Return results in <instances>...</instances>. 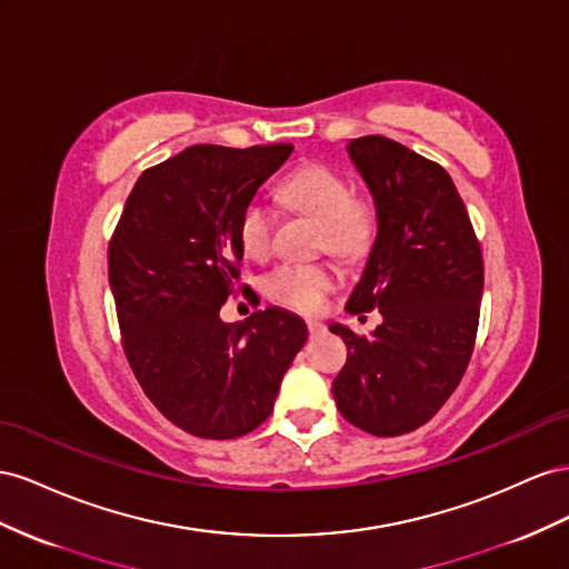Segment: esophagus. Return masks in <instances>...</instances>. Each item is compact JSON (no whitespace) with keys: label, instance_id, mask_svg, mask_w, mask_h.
I'll return each mask as SVG.
<instances>
[{"label":"esophagus","instance_id":"1","mask_svg":"<svg viewBox=\"0 0 569 569\" xmlns=\"http://www.w3.org/2000/svg\"><path fill=\"white\" fill-rule=\"evenodd\" d=\"M307 331H310L312 336H319V333L327 331V327H323L319 319H307Z\"/></svg>","mask_w":569,"mask_h":569}]
</instances>
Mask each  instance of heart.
Listing matches in <instances>:
<instances>
[{
	"instance_id": "b5f03b06",
	"label": "heart",
	"mask_w": 569,
	"mask_h": 569,
	"mask_svg": "<svg viewBox=\"0 0 569 569\" xmlns=\"http://www.w3.org/2000/svg\"><path fill=\"white\" fill-rule=\"evenodd\" d=\"M279 198L321 226L319 246L331 254L355 262L375 246L379 229L375 204L355 198L350 181L336 169L310 164L293 171L281 181ZM273 221V209L264 200L252 198L242 207L238 221L242 252L252 259L269 257ZM336 281L338 276L329 264H281L267 276L264 290L271 300L290 310L317 312Z\"/></svg>"
}]
</instances>
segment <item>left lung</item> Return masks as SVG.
<instances>
[{
    "label": "left lung",
    "mask_w": 569,
    "mask_h": 569,
    "mask_svg": "<svg viewBox=\"0 0 569 569\" xmlns=\"http://www.w3.org/2000/svg\"><path fill=\"white\" fill-rule=\"evenodd\" d=\"M348 154L375 198L379 229L346 310H379L383 321L371 336L331 323L348 346L333 398L357 429L400 436L427 425L465 377L483 259L441 164L383 136L350 140Z\"/></svg>",
    "instance_id": "left-lung-1"
}]
</instances>
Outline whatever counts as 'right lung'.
I'll use <instances>...</instances> for the list:
<instances>
[{
	"instance_id": "1",
	"label": "right lung",
	"mask_w": 569,
	"mask_h": 569,
	"mask_svg": "<svg viewBox=\"0 0 569 569\" xmlns=\"http://www.w3.org/2000/svg\"><path fill=\"white\" fill-rule=\"evenodd\" d=\"M290 152L286 142L192 144L142 171L111 236L128 365L154 408L192 436L226 441L262 425L307 340L305 321L279 307L236 323L219 317L238 290L242 207Z\"/></svg>"
}]
</instances>
